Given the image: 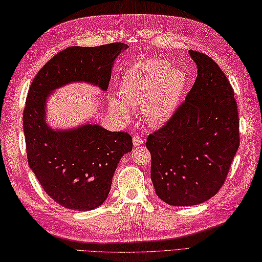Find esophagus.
<instances>
[{"mask_svg": "<svg viewBox=\"0 0 262 262\" xmlns=\"http://www.w3.org/2000/svg\"><path fill=\"white\" fill-rule=\"evenodd\" d=\"M144 143L143 136L141 135H135L133 136V144L135 145H141Z\"/></svg>", "mask_w": 262, "mask_h": 262, "instance_id": "1", "label": "esophagus"}]
</instances>
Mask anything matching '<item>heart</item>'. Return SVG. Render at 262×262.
<instances>
[{"instance_id":"b5f03b06","label":"heart","mask_w":262,"mask_h":262,"mask_svg":"<svg viewBox=\"0 0 262 262\" xmlns=\"http://www.w3.org/2000/svg\"><path fill=\"white\" fill-rule=\"evenodd\" d=\"M188 84L182 70L173 69L163 59L138 62L121 81L120 98H110V109L122 119L129 118V107L144 106V116L153 124L167 122L179 106Z\"/></svg>"}]
</instances>
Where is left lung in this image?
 I'll list each match as a JSON object with an SVG mask.
<instances>
[{
	"label": "left lung",
	"instance_id": "obj_1",
	"mask_svg": "<svg viewBox=\"0 0 262 262\" xmlns=\"http://www.w3.org/2000/svg\"><path fill=\"white\" fill-rule=\"evenodd\" d=\"M194 84L173 116L146 139L151 180L170 206L199 205L225 183L240 144L237 101L230 82L205 53L190 50Z\"/></svg>",
	"mask_w": 262,
	"mask_h": 262
}]
</instances>
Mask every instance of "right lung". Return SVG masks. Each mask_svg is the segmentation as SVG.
I'll return each instance as SVG.
<instances>
[{"label":"right lung","mask_w":262,"mask_h":262,"mask_svg":"<svg viewBox=\"0 0 262 262\" xmlns=\"http://www.w3.org/2000/svg\"><path fill=\"white\" fill-rule=\"evenodd\" d=\"M127 48L121 42L67 48L47 62L30 86L23 111L28 162L48 195L68 209L88 211L105 201L120 159L132 150V138L98 124L54 131L44 120L47 97L74 81L107 90L113 62Z\"/></svg>","instance_id":"obj_1"}]
</instances>
